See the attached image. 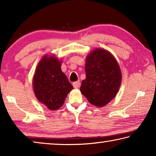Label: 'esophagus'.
<instances>
[{
  "label": "esophagus",
  "mask_w": 156,
  "mask_h": 156,
  "mask_svg": "<svg viewBox=\"0 0 156 156\" xmlns=\"http://www.w3.org/2000/svg\"><path fill=\"white\" fill-rule=\"evenodd\" d=\"M80 81H79V80L76 81V82H74V83H73V87L76 89L78 88L79 87H80Z\"/></svg>",
  "instance_id": "esophagus-1"
}]
</instances>
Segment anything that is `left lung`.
Returning a JSON list of instances; mask_svg holds the SVG:
<instances>
[{
  "label": "left lung",
  "mask_w": 156,
  "mask_h": 156,
  "mask_svg": "<svg viewBox=\"0 0 156 156\" xmlns=\"http://www.w3.org/2000/svg\"><path fill=\"white\" fill-rule=\"evenodd\" d=\"M85 72L81 93L94 106L107 105L116 96L122 80V73L115 57L107 50L96 49L87 56Z\"/></svg>",
  "instance_id": "1"
}]
</instances>
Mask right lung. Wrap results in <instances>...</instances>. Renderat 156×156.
Returning <instances> with one entry per match:
<instances>
[{"mask_svg": "<svg viewBox=\"0 0 156 156\" xmlns=\"http://www.w3.org/2000/svg\"><path fill=\"white\" fill-rule=\"evenodd\" d=\"M60 66L61 61L57 58L45 55L39 62L33 78L37 99L52 111L62 107L67 94L73 89Z\"/></svg>", "mask_w": 156, "mask_h": 156, "instance_id": "obj_1", "label": "right lung"}]
</instances>
